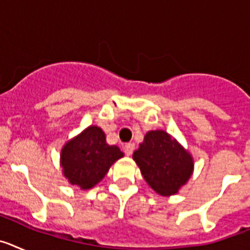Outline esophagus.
Instances as JSON below:
<instances>
[{
  "instance_id": "1",
  "label": "esophagus",
  "mask_w": 250,
  "mask_h": 250,
  "mask_svg": "<svg viewBox=\"0 0 250 250\" xmlns=\"http://www.w3.org/2000/svg\"><path fill=\"white\" fill-rule=\"evenodd\" d=\"M134 149H135V144L134 143H129V144H125V146H124V151H125V154H126L127 156H130L134 152Z\"/></svg>"
}]
</instances>
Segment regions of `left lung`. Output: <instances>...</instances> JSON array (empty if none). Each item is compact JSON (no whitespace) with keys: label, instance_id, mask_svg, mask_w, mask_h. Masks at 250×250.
Listing matches in <instances>:
<instances>
[{"label":"left lung","instance_id":"left-lung-1","mask_svg":"<svg viewBox=\"0 0 250 250\" xmlns=\"http://www.w3.org/2000/svg\"><path fill=\"white\" fill-rule=\"evenodd\" d=\"M132 159L140 167L145 182L161 196L178 193L194 170L190 152L164 130L147 131Z\"/></svg>","mask_w":250,"mask_h":250}]
</instances>
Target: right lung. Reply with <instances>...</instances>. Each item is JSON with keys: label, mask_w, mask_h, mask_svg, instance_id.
Masks as SVG:
<instances>
[{"label": "right lung", "mask_w": 250, "mask_h": 250, "mask_svg": "<svg viewBox=\"0 0 250 250\" xmlns=\"http://www.w3.org/2000/svg\"><path fill=\"white\" fill-rule=\"evenodd\" d=\"M124 156L116 145L106 143L101 127H86L61 150V167L68 183L86 190L100 183L115 161Z\"/></svg>", "instance_id": "1"}]
</instances>
